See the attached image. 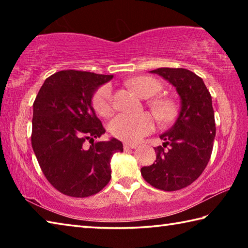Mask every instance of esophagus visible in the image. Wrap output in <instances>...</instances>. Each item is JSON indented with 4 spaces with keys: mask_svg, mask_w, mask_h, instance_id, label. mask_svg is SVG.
Returning a JSON list of instances; mask_svg holds the SVG:
<instances>
[{
    "mask_svg": "<svg viewBox=\"0 0 248 248\" xmlns=\"http://www.w3.org/2000/svg\"><path fill=\"white\" fill-rule=\"evenodd\" d=\"M137 144H134V143H128V142H125V143H124V149L127 151V150H133V149H136L137 148Z\"/></svg>",
    "mask_w": 248,
    "mask_h": 248,
    "instance_id": "esophagus-1",
    "label": "esophagus"
}]
</instances>
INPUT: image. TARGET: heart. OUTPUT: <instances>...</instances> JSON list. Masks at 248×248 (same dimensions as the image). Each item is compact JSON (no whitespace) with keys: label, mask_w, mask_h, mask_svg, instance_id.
<instances>
[{"label":"heart","mask_w":248,"mask_h":248,"mask_svg":"<svg viewBox=\"0 0 248 248\" xmlns=\"http://www.w3.org/2000/svg\"><path fill=\"white\" fill-rule=\"evenodd\" d=\"M129 86L141 97L149 98L161 91V83L151 77H138L128 82ZM94 110L99 116H107L112 109V92L110 84H104L93 95ZM150 107L161 121H167L175 112L174 104L166 98H155L150 102ZM108 130L112 137L127 142H137L154 130V119L149 114L125 115L118 114L108 123Z\"/></svg>","instance_id":"b5f03b06"}]
</instances>
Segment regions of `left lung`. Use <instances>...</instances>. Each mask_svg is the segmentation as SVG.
Returning a JSON list of instances; mask_svg holds the SVG:
<instances>
[{"instance_id":"left-lung-1","label":"left lung","mask_w":248,"mask_h":248,"mask_svg":"<svg viewBox=\"0 0 248 248\" xmlns=\"http://www.w3.org/2000/svg\"><path fill=\"white\" fill-rule=\"evenodd\" d=\"M150 72L176 87L180 110L170 129L159 136L165 142L154 148L156 161L142 167L141 174L157 189L179 190L202 174L211 156L216 137L212 98L202 78L189 70L159 68Z\"/></svg>"}]
</instances>
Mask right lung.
Here are the masks:
<instances>
[{"instance_id": "right-lung-1", "label": "right lung", "mask_w": 248, "mask_h": 248, "mask_svg": "<svg viewBox=\"0 0 248 248\" xmlns=\"http://www.w3.org/2000/svg\"><path fill=\"white\" fill-rule=\"evenodd\" d=\"M112 77L60 71L46 78L33 102L32 150L48 182L66 196L84 198L99 192L111 178L112 154L124 151L115 138L94 142L105 129L92 97Z\"/></svg>"}]
</instances>
